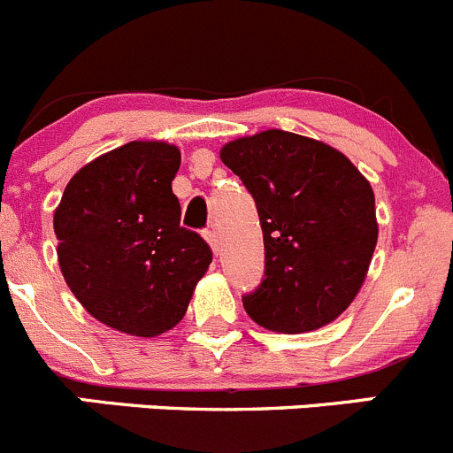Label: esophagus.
<instances>
[{
    "label": "esophagus",
    "instance_id": "obj_1",
    "mask_svg": "<svg viewBox=\"0 0 453 453\" xmlns=\"http://www.w3.org/2000/svg\"><path fill=\"white\" fill-rule=\"evenodd\" d=\"M204 238H206V242L211 244V249H213V253H219V238H218V234H215V229H206Z\"/></svg>",
    "mask_w": 453,
    "mask_h": 453
}]
</instances>
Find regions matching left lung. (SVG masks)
<instances>
[{"label":"left lung","instance_id":"1","mask_svg":"<svg viewBox=\"0 0 453 453\" xmlns=\"http://www.w3.org/2000/svg\"><path fill=\"white\" fill-rule=\"evenodd\" d=\"M219 157L262 224L265 278L242 296L251 320L280 334L334 322L358 296L378 242L372 184L340 150L278 128L229 142Z\"/></svg>","mask_w":453,"mask_h":453}]
</instances>
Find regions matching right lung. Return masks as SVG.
<instances>
[{
	"mask_svg": "<svg viewBox=\"0 0 453 453\" xmlns=\"http://www.w3.org/2000/svg\"><path fill=\"white\" fill-rule=\"evenodd\" d=\"M180 149L128 142L77 171L55 211L58 257L81 307L124 334L153 338L184 318L213 253L180 226L171 182Z\"/></svg>",
	"mask_w": 453,
	"mask_h": 453,
	"instance_id": "right-lung-1",
	"label": "right lung"
}]
</instances>
